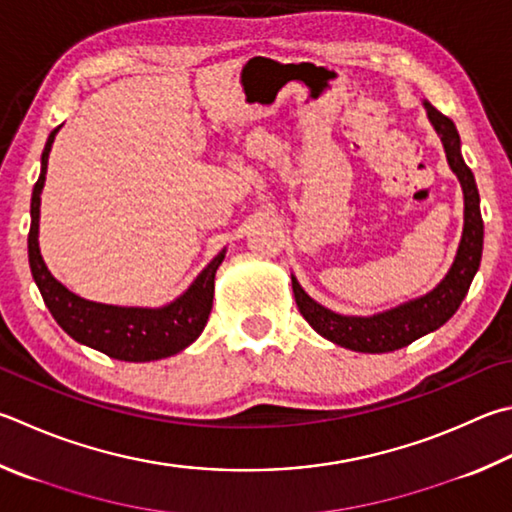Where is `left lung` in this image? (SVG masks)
Segmentation results:
<instances>
[{
	"label": "left lung",
	"mask_w": 512,
	"mask_h": 512,
	"mask_svg": "<svg viewBox=\"0 0 512 512\" xmlns=\"http://www.w3.org/2000/svg\"><path fill=\"white\" fill-rule=\"evenodd\" d=\"M423 105L436 134L441 136L450 170L457 174L463 190V235L457 257H454L448 275L430 293L396 306V309L369 315V318L329 311L327 306L318 304L313 297L306 295L300 282L291 275L293 295L302 318L322 338L331 340L333 345L362 353H387L412 345L414 340L425 336V333L443 327L457 313L472 284V277L479 271L483 250V219L479 210V190L475 183V174H472L466 161H463L461 138L452 120L443 116L439 109H434L430 102H423Z\"/></svg>",
	"instance_id": "obj_1"
}]
</instances>
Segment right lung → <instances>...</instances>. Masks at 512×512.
Returning a JSON list of instances; mask_svg holds the SVG:
<instances>
[{"instance_id": "right-lung-1", "label": "right lung", "mask_w": 512, "mask_h": 512, "mask_svg": "<svg viewBox=\"0 0 512 512\" xmlns=\"http://www.w3.org/2000/svg\"><path fill=\"white\" fill-rule=\"evenodd\" d=\"M58 132L60 127H55L44 145L40 179H37L31 197L29 230L31 273L55 322L80 345H87L107 353L109 358L125 362L161 360L190 347L201 336L208 322L212 297H215V273L219 264L224 262L226 248L203 268L188 291L176 297L174 302L159 306V309L100 304L71 293L46 268L40 255V241H37V232H40V194L46 181L51 145Z\"/></svg>"}]
</instances>
